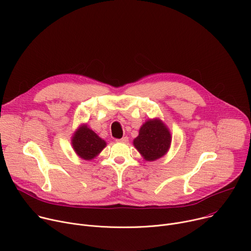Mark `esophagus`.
<instances>
[{"label":"esophagus","instance_id":"obj_1","mask_svg":"<svg viewBox=\"0 0 251 251\" xmlns=\"http://www.w3.org/2000/svg\"><path fill=\"white\" fill-rule=\"evenodd\" d=\"M117 141H118V142H122V143H127V142L129 141V139H128V137H123V138H121V139H118Z\"/></svg>","mask_w":251,"mask_h":251}]
</instances>
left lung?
Instances as JSON below:
<instances>
[{"instance_id": "1", "label": "left lung", "mask_w": 251, "mask_h": 251, "mask_svg": "<svg viewBox=\"0 0 251 251\" xmlns=\"http://www.w3.org/2000/svg\"><path fill=\"white\" fill-rule=\"evenodd\" d=\"M171 141L167 126L160 119H149L140 128L133 144L143 158L151 162L162 158L168 152Z\"/></svg>"}]
</instances>
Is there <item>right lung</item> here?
<instances>
[{"mask_svg":"<svg viewBox=\"0 0 251 251\" xmlns=\"http://www.w3.org/2000/svg\"><path fill=\"white\" fill-rule=\"evenodd\" d=\"M71 144L78 157L89 161L94 159L105 148L106 142L85 124L75 131Z\"/></svg>","mask_w":251,"mask_h":251,"instance_id":"1","label":"right lung"}]
</instances>
